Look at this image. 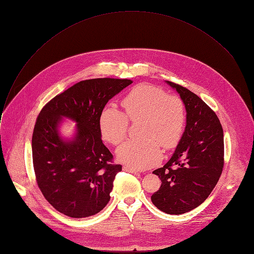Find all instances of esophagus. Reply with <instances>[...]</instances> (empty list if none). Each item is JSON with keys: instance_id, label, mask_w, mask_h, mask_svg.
Wrapping results in <instances>:
<instances>
[{"instance_id": "obj_1", "label": "esophagus", "mask_w": 254, "mask_h": 254, "mask_svg": "<svg viewBox=\"0 0 254 254\" xmlns=\"http://www.w3.org/2000/svg\"><path fill=\"white\" fill-rule=\"evenodd\" d=\"M124 170L126 172H128V173H132V174H138V172L136 170H134L133 168H130V167H127V166H124Z\"/></svg>"}]
</instances>
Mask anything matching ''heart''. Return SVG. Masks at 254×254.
Wrapping results in <instances>:
<instances>
[{"instance_id":"obj_1","label":"heart","mask_w":254,"mask_h":254,"mask_svg":"<svg viewBox=\"0 0 254 254\" xmlns=\"http://www.w3.org/2000/svg\"><path fill=\"white\" fill-rule=\"evenodd\" d=\"M125 114L114 106L102 110L98 126L101 136L110 143L119 144L127 133L128 121H142L140 140H127L119 147L118 160L134 169H148L157 164L163 155L161 146L175 148L183 135L186 126L184 102L176 95L157 86L140 84L123 99Z\"/></svg>"}]
</instances>
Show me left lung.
I'll use <instances>...</instances> for the list:
<instances>
[{
	"mask_svg": "<svg viewBox=\"0 0 254 254\" xmlns=\"http://www.w3.org/2000/svg\"><path fill=\"white\" fill-rule=\"evenodd\" d=\"M184 102L185 131L168 163L153 173L162 181L151 199L161 211L180 215L201 205L221 176L224 165V138L219 119L189 89L166 81Z\"/></svg>",
	"mask_w": 254,
	"mask_h": 254,
	"instance_id": "8db88e82",
	"label": "left lung"
}]
</instances>
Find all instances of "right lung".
Wrapping results in <instances>:
<instances>
[{
  "instance_id": "1",
  "label": "right lung",
  "mask_w": 254,
  "mask_h": 254,
  "mask_svg": "<svg viewBox=\"0 0 254 254\" xmlns=\"http://www.w3.org/2000/svg\"><path fill=\"white\" fill-rule=\"evenodd\" d=\"M130 79L80 81L51 99L40 112L32 136L34 171L45 199L60 213L84 218L100 212L111 199L121 165L102 142L99 116L108 100ZM62 118L77 123L71 139L62 137Z\"/></svg>"
}]
</instances>
